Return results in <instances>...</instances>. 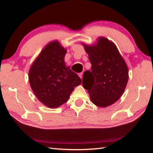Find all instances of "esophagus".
<instances>
[{"mask_svg":"<svg viewBox=\"0 0 153 153\" xmlns=\"http://www.w3.org/2000/svg\"><path fill=\"white\" fill-rule=\"evenodd\" d=\"M78 76H79V77H80L81 79H82V76H83V73H79L78 74Z\"/></svg>","mask_w":153,"mask_h":153,"instance_id":"obj_1","label":"esophagus"}]
</instances>
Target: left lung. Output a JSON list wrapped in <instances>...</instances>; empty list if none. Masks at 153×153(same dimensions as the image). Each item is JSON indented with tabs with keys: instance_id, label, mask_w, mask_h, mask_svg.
<instances>
[{
	"instance_id": "8db88e82",
	"label": "left lung",
	"mask_w": 153,
	"mask_h": 153,
	"mask_svg": "<svg viewBox=\"0 0 153 153\" xmlns=\"http://www.w3.org/2000/svg\"><path fill=\"white\" fill-rule=\"evenodd\" d=\"M91 64V71L83 75L82 84L93 104L99 107L112 105L122 96L128 81V69L116 45L100 37L95 46L83 44Z\"/></svg>"
}]
</instances>
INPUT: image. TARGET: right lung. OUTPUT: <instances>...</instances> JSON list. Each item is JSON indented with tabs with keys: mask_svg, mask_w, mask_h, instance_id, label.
Listing matches in <instances>:
<instances>
[{
	"mask_svg": "<svg viewBox=\"0 0 153 153\" xmlns=\"http://www.w3.org/2000/svg\"><path fill=\"white\" fill-rule=\"evenodd\" d=\"M66 50L58 41L47 45L35 60L29 72V81L37 99L49 108L66 102L74 88L82 83L80 77L65 66Z\"/></svg>",
	"mask_w": 153,
	"mask_h": 153,
	"instance_id": "obj_1",
	"label": "right lung"
}]
</instances>
